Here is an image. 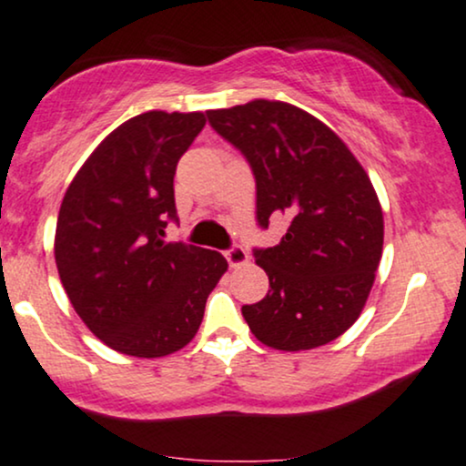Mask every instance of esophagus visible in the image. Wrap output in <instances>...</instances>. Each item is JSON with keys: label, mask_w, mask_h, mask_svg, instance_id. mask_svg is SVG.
Masks as SVG:
<instances>
[{"label": "esophagus", "mask_w": 466, "mask_h": 466, "mask_svg": "<svg viewBox=\"0 0 466 466\" xmlns=\"http://www.w3.org/2000/svg\"><path fill=\"white\" fill-rule=\"evenodd\" d=\"M226 258H228L229 267H243V265H248V262H249L248 249L240 248V245H234V248H229L226 251Z\"/></svg>", "instance_id": "obj_1"}]
</instances>
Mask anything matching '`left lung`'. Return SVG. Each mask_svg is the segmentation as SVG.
<instances>
[{"label":"left lung","instance_id":"1","mask_svg":"<svg viewBox=\"0 0 466 466\" xmlns=\"http://www.w3.org/2000/svg\"><path fill=\"white\" fill-rule=\"evenodd\" d=\"M206 115L254 171L258 226L268 228L271 215L289 221L278 245L254 249L271 289L243 306L251 334L282 351L339 339L360 317L382 258V206L367 171L293 104L254 99Z\"/></svg>","mask_w":466,"mask_h":466}]
</instances>
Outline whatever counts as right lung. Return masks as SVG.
Masks as SVG:
<instances>
[{
  "label": "right lung",
  "instance_id": "add662e5",
  "mask_svg": "<svg viewBox=\"0 0 466 466\" xmlns=\"http://www.w3.org/2000/svg\"><path fill=\"white\" fill-rule=\"evenodd\" d=\"M204 126V112L132 116L88 156L60 204V282L86 328L126 356L162 358L188 345L228 271L218 251L165 240L177 160Z\"/></svg>",
  "mask_w": 466,
  "mask_h": 466
}]
</instances>
